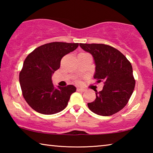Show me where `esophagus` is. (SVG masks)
<instances>
[{
    "label": "esophagus",
    "instance_id": "1",
    "mask_svg": "<svg viewBox=\"0 0 153 153\" xmlns=\"http://www.w3.org/2000/svg\"><path fill=\"white\" fill-rule=\"evenodd\" d=\"M77 90L78 92H84L85 91V89H83V88H77Z\"/></svg>",
    "mask_w": 153,
    "mask_h": 153
}]
</instances>
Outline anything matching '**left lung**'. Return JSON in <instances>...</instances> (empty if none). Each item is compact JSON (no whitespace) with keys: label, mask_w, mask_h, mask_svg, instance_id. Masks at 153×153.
Listing matches in <instances>:
<instances>
[{"label":"left lung","mask_w":153,"mask_h":153,"mask_svg":"<svg viewBox=\"0 0 153 153\" xmlns=\"http://www.w3.org/2000/svg\"><path fill=\"white\" fill-rule=\"evenodd\" d=\"M91 54L95 63L94 78L104 82L100 92L96 90L94 101L88 103L89 109L101 116L117 113L127 105L135 87L132 66L117 49L103 44H79Z\"/></svg>","instance_id":"1"}]
</instances>
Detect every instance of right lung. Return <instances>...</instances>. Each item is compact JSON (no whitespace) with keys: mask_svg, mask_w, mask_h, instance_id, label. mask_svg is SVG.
Here are the masks:
<instances>
[{"mask_svg":"<svg viewBox=\"0 0 153 153\" xmlns=\"http://www.w3.org/2000/svg\"><path fill=\"white\" fill-rule=\"evenodd\" d=\"M78 45L48 43L34 49L25 59L19 83L25 101L33 110L44 115H53L65 108L76 88L73 85L55 88L52 76L60 67L63 56L76 50Z\"/></svg>","mask_w":153,"mask_h":153,"instance_id":"add662e5","label":"right lung"}]
</instances>
